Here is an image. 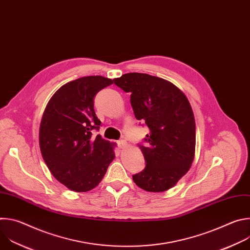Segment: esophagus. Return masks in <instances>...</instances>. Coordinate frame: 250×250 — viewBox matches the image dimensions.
Listing matches in <instances>:
<instances>
[{"instance_id": "34e87169", "label": "esophagus", "mask_w": 250, "mask_h": 250, "mask_svg": "<svg viewBox=\"0 0 250 250\" xmlns=\"http://www.w3.org/2000/svg\"><path fill=\"white\" fill-rule=\"evenodd\" d=\"M118 145H119L120 148L124 149V148H125L127 146V142L125 140H124V139H121V140L118 141Z\"/></svg>"}]
</instances>
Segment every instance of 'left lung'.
<instances>
[{
	"label": "left lung",
	"mask_w": 250,
	"mask_h": 250,
	"mask_svg": "<svg viewBox=\"0 0 250 250\" xmlns=\"http://www.w3.org/2000/svg\"><path fill=\"white\" fill-rule=\"evenodd\" d=\"M114 83L130 93L136 120L149 128L146 146H139L146 166L132 176L133 182L147 192L171 189L195 157L196 124L187 97L173 83L144 73L124 74Z\"/></svg>",
	"instance_id": "1"
}]
</instances>
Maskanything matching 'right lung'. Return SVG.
Instances as JSON below:
<instances>
[{
    "mask_svg": "<svg viewBox=\"0 0 250 250\" xmlns=\"http://www.w3.org/2000/svg\"><path fill=\"white\" fill-rule=\"evenodd\" d=\"M113 83L103 76L82 77L61 86L46 104L40 126L42 155L55 179L69 190L97 187L116 157V144L92 134L101 125L94 97Z\"/></svg>",
    "mask_w": 250,
    "mask_h": 250,
    "instance_id": "1",
    "label": "right lung"
}]
</instances>
